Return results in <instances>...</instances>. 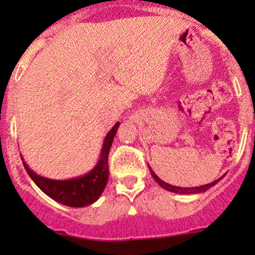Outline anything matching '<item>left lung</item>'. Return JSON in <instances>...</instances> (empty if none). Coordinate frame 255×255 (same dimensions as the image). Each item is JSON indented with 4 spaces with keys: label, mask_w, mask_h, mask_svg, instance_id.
<instances>
[{
    "label": "left lung",
    "mask_w": 255,
    "mask_h": 255,
    "mask_svg": "<svg viewBox=\"0 0 255 255\" xmlns=\"http://www.w3.org/2000/svg\"><path fill=\"white\" fill-rule=\"evenodd\" d=\"M149 170H150L151 176H153L154 179H155V181L158 182V184L160 185L161 187H164V189L168 190V191L176 192V194H199V192H204V191H206L207 189H210L211 186H213V185H215L216 182L218 181V180H216V181L211 182V184L202 185V186H197V187H179V186H173V185L166 184V182H164L163 180L159 179V177L156 176V174L154 173L153 170H151L150 166H149Z\"/></svg>",
    "instance_id": "1"
}]
</instances>
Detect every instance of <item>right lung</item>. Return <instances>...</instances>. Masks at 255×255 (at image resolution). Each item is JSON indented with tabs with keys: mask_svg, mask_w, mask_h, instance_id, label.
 I'll list each match as a JSON object with an SVG mask.
<instances>
[{
	"mask_svg": "<svg viewBox=\"0 0 255 255\" xmlns=\"http://www.w3.org/2000/svg\"><path fill=\"white\" fill-rule=\"evenodd\" d=\"M118 126L120 122L116 123L106 135L99 163L94 170L86 175L71 180H50L33 173L24 161L23 165L35 185L55 201L71 207H82L92 204L102 194L109 180V153Z\"/></svg>",
	"mask_w": 255,
	"mask_h": 255,
	"instance_id": "1",
	"label": "right lung"
}]
</instances>
